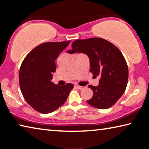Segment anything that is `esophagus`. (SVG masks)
<instances>
[{
    "instance_id": "34e87169",
    "label": "esophagus",
    "mask_w": 149,
    "mask_h": 149,
    "mask_svg": "<svg viewBox=\"0 0 149 149\" xmlns=\"http://www.w3.org/2000/svg\"><path fill=\"white\" fill-rule=\"evenodd\" d=\"M75 87H76L78 89H80V90H81V89H84V87L79 86V85H75Z\"/></svg>"
}]
</instances>
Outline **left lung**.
<instances>
[{
  "label": "left lung",
  "mask_w": 149,
  "mask_h": 149,
  "mask_svg": "<svg viewBox=\"0 0 149 149\" xmlns=\"http://www.w3.org/2000/svg\"><path fill=\"white\" fill-rule=\"evenodd\" d=\"M84 53L89 58L90 72L100 75L97 86L89 85L93 90L88 104L99 109H107L122 97L128 81V68L122 52L110 42L98 37L73 41L72 49L67 52Z\"/></svg>",
  "instance_id": "left-lung-1"
}]
</instances>
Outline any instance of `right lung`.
Here are the masks:
<instances>
[{
  "instance_id": "obj_1",
  "label": "right lung",
  "mask_w": 149,
  "mask_h": 149,
  "mask_svg": "<svg viewBox=\"0 0 149 149\" xmlns=\"http://www.w3.org/2000/svg\"><path fill=\"white\" fill-rule=\"evenodd\" d=\"M70 41L48 42L39 45L25 58L21 65L19 82L25 100L35 110L49 114L66 100L72 84L60 86L51 81L56 72L55 60Z\"/></svg>"
}]
</instances>
